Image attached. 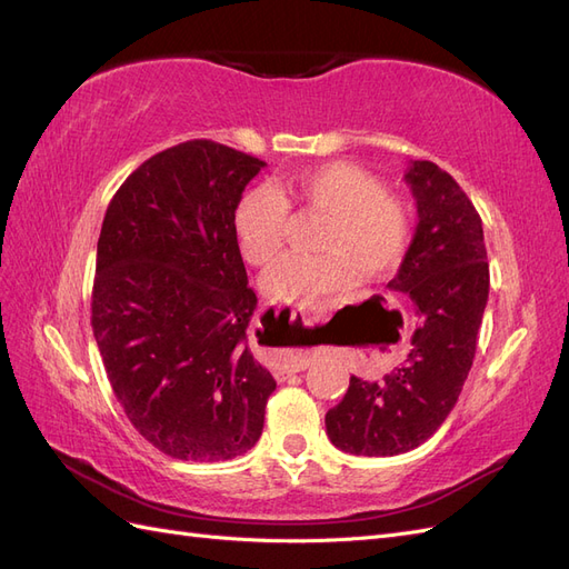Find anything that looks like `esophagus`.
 I'll return each mask as SVG.
<instances>
[{
    "mask_svg": "<svg viewBox=\"0 0 569 569\" xmlns=\"http://www.w3.org/2000/svg\"><path fill=\"white\" fill-rule=\"evenodd\" d=\"M291 316H295V318H301L306 325H311V322L316 320V316H313V313H306V311H295ZM308 363H311V358H308V356H295V358H289L282 368L274 370V377H278V380H284V377H289V375H295V372L306 370V368H308Z\"/></svg>",
    "mask_w": 569,
    "mask_h": 569,
    "instance_id": "34e87169",
    "label": "esophagus"
}]
</instances>
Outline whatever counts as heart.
Returning <instances> with one entry per match:
<instances>
[{"label":"heart","instance_id":"heart-1","mask_svg":"<svg viewBox=\"0 0 569 569\" xmlns=\"http://www.w3.org/2000/svg\"><path fill=\"white\" fill-rule=\"evenodd\" d=\"M327 216L313 256H289L270 272L268 291L284 301L306 303L330 291L351 289L363 278H382L403 263L416 230L410 203L387 192L372 170L330 161L289 176L280 187L258 184L239 199L234 232L239 249L256 268H270L282 256L289 203Z\"/></svg>","mask_w":569,"mask_h":569}]
</instances>
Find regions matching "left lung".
<instances>
[{
  "label": "left lung",
  "instance_id": "obj_1",
  "mask_svg": "<svg viewBox=\"0 0 569 569\" xmlns=\"http://www.w3.org/2000/svg\"><path fill=\"white\" fill-rule=\"evenodd\" d=\"M406 182L418 228L389 287L406 291L420 322L403 366L372 382L351 377L327 410V437L353 456H399L437 432L468 380L489 299L485 230L468 194L432 161H412Z\"/></svg>",
  "mask_w": 569,
  "mask_h": 569
}]
</instances>
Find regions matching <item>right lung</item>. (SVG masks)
Masks as SVG:
<instances>
[{
    "mask_svg": "<svg viewBox=\"0 0 569 569\" xmlns=\"http://www.w3.org/2000/svg\"><path fill=\"white\" fill-rule=\"evenodd\" d=\"M266 161L189 140L113 194L97 242L92 330L128 420L170 458L218 462L263 432L272 375L249 351L256 295L234 209Z\"/></svg>",
    "mask_w": 569,
    "mask_h": 569,
    "instance_id": "right-lung-1",
    "label": "right lung"
}]
</instances>
